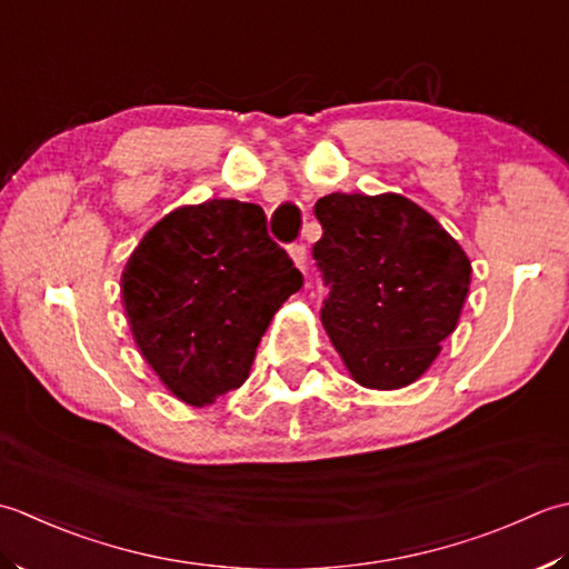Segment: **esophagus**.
Returning <instances> with one entry per match:
<instances>
[{
  "mask_svg": "<svg viewBox=\"0 0 569 569\" xmlns=\"http://www.w3.org/2000/svg\"><path fill=\"white\" fill-rule=\"evenodd\" d=\"M289 254H292L297 268L301 272H307V248L305 246H292V248H289Z\"/></svg>",
  "mask_w": 569,
  "mask_h": 569,
  "instance_id": "obj_1",
  "label": "esophagus"
}]
</instances>
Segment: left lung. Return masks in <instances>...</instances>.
Here are the masks:
<instances>
[{"instance_id":"8db88e82","label":"left lung","mask_w":569,"mask_h":569,"mask_svg":"<svg viewBox=\"0 0 569 569\" xmlns=\"http://www.w3.org/2000/svg\"><path fill=\"white\" fill-rule=\"evenodd\" d=\"M315 260L323 284L321 323L363 388L398 390L435 363L457 329L471 262L425 208L400 193H329Z\"/></svg>"}]
</instances>
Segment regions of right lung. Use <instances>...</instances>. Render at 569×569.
Returning <instances> with one entry per match:
<instances>
[{"label":"right lung","instance_id":"add662e5","mask_svg":"<svg viewBox=\"0 0 569 569\" xmlns=\"http://www.w3.org/2000/svg\"><path fill=\"white\" fill-rule=\"evenodd\" d=\"M301 272L254 203L181 206L147 230L120 289L132 339L167 390L203 408L240 388Z\"/></svg>","mask_w":569,"mask_h":569}]
</instances>
